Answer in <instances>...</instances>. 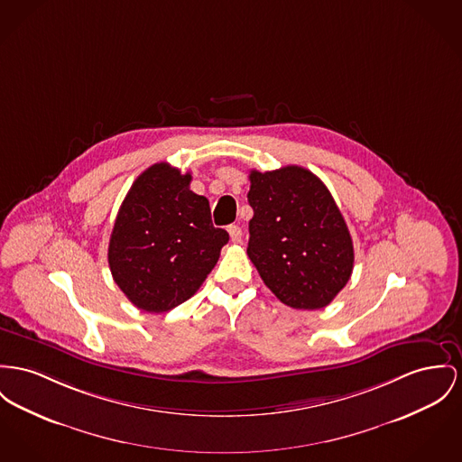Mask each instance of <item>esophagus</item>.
Instances as JSON below:
<instances>
[{
	"label": "esophagus",
	"mask_w": 462,
	"mask_h": 462,
	"mask_svg": "<svg viewBox=\"0 0 462 462\" xmlns=\"http://www.w3.org/2000/svg\"><path fill=\"white\" fill-rule=\"evenodd\" d=\"M227 233H229L233 244H240V242H242V227H238V226H229V227H227Z\"/></svg>",
	"instance_id": "obj_1"
}]
</instances>
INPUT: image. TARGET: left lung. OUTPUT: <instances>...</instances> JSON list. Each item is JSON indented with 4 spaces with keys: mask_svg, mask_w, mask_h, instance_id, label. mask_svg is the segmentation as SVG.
<instances>
[{
    "mask_svg": "<svg viewBox=\"0 0 462 462\" xmlns=\"http://www.w3.org/2000/svg\"><path fill=\"white\" fill-rule=\"evenodd\" d=\"M246 254L287 307H328L354 270V245L331 192L301 166L252 170Z\"/></svg>",
    "mask_w": 462,
    "mask_h": 462,
    "instance_id": "left-lung-1",
    "label": "left lung"
}]
</instances>
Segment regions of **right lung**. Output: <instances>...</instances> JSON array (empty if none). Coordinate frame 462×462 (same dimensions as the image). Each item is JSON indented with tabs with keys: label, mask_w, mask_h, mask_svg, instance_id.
<instances>
[{
	"label": "right lung",
	"mask_w": 462,
	"mask_h": 462,
	"mask_svg": "<svg viewBox=\"0 0 462 462\" xmlns=\"http://www.w3.org/2000/svg\"><path fill=\"white\" fill-rule=\"evenodd\" d=\"M192 177L168 162L147 168L131 185L108 245L112 277L140 310L179 307L214 270L229 242L214 227L210 203L189 189Z\"/></svg>",
	"instance_id": "obj_1"
}]
</instances>
